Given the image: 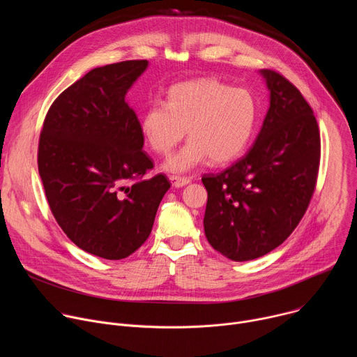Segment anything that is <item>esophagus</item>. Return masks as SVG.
Returning a JSON list of instances; mask_svg holds the SVG:
<instances>
[{
  "mask_svg": "<svg viewBox=\"0 0 357 357\" xmlns=\"http://www.w3.org/2000/svg\"><path fill=\"white\" fill-rule=\"evenodd\" d=\"M169 179L172 182V186H175V188H182L192 181L189 176H178V175H171Z\"/></svg>",
  "mask_w": 357,
  "mask_h": 357,
  "instance_id": "34e87169",
  "label": "esophagus"
}]
</instances>
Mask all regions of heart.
Returning <instances> with one entry per match:
<instances>
[{
	"label": "heart",
	"mask_w": 357,
	"mask_h": 357,
	"mask_svg": "<svg viewBox=\"0 0 357 357\" xmlns=\"http://www.w3.org/2000/svg\"><path fill=\"white\" fill-rule=\"evenodd\" d=\"M257 103L245 89H231L215 79L183 82L169 89L167 103L151 100L141 116L148 145L158 154H169L188 132V142L164 168L188 172L206 161L225 164L245 148L257 121Z\"/></svg>",
	"instance_id": "b5f03b06"
}]
</instances>
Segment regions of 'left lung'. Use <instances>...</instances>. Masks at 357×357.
<instances>
[{"label": "left lung", "mask_w": 357, "mask_h": 357, "mask_svg": "<svg viewBox=\"0 0 357 357\" xmlns=\"http://www.w3.org/2000/svg\"><path fill=\"white\" fill-rule=\"evenodd\" d=\"M260 73L270 107L256 141L231 167L202 176L206 238L233 261L263 257L287 240L308 209L319 169L321 137L311 106L280 73Z\"/></svg>", "instance_id": "left-lung-1"}]
</instances>
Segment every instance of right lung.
I'll return each instance as SVG.
<instances>
[{"instance_id":"add662e5","label":"right lung","mask_w":357,"mask_h":357,"mask_svg":"<svg viewBox=\"0 0 357 357\" xmlns=\"http://www.w3.org/2000/svg\"><path fill=\"white\" fill-rule=\"evenodd\" d=\"M148 61L96 68L50 106L38 169L58 225L82 250L121 260L148 238L171 188L165 175L144 178L152 161L126 94Z\"/></svg>"}]
</instances>
